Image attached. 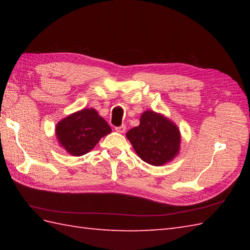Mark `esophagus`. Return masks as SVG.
Segmentation results:
<instances>
[{
    "mask_svg": "<svg viewBox=\"0 0 250 250\" xmlns=\"http://www.w3.org/2000/svg\"><path fill=\"white\" fill-rule=\"evenodd\" d=\"M117 132H118V133H125V130H126V126L125 125H120V126H117V128L115 129Z\"/></svg>",
    "mask_w": 250,
    "mask_h": 250,
    "instance_id": "obj_1",
    "label": "esophagus"
}]
</instances>
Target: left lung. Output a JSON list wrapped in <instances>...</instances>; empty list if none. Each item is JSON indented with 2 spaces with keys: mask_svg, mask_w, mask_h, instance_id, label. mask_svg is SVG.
<instances>
[{
  "mask_svg": "<svg viewBox=\"0 0 250 250\" xmlns=\"http://www.w3.org/2000/svg\"><path fill=\"white\" fill-rule=\"evenodd\" d=\"M126 139L143 161L161 167L178 156L182 134L167 117L145 110L141 115L140 125L126 132Z\"/></svg>",
  "mask_w": 250,
  "mask_h": 250,
  "instance_id": "1",
  "label": "left lung"
}]
</instances>
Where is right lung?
I'll return each mask as SVG.
<instances>
[{"mask_svg":"<svg viewBox=\"0 0 250 250\" xmlns=\"http://www.w3.org/2000/svg\"><path fill=\"white\" fill-rule=\"evenodd\" d=\"M110 132L107 122L94 108L77 110L61 119L56 125L58 143L74 157L86 155Z\"/></svg>","mask_w":250,"mask_h":250,"instance_id":"add662e5","label":"right lung"}]
</instances>
